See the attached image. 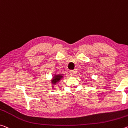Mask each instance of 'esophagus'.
<instances>
[{"label": "esophagus", "mask_w": 128, "mask_h": 128, "mask_svg": "<svg viewBox=\"0 0 128 128\" xmlns=\"http://www.w3.org/2000/svg\"><path fill=\"white\" fill-rule=\"evenodd\" d=\"M70 76H74V71L73 70H70Z\"/></svg>", "instance_id": "esophagus-1"}]
</instances>
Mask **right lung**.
Here are the masks:
<instances>
[{
    "mask_svg": "<svg viewBox=\"0 0 128 128\" xmlns=\"http://www.w3.org/2000/svg\"><path fill=\"white\" fill-rule=\"evenodd\" d=\"M62 74H56L54 76V78H52V83L53 85L56 84V83L58 82V81L61 80L62 78Z\"/></svg>",
    "mask_w": 128,
    "mask_h": 128,
    "instance_id": "1",
    "label": "right lung"
}]
</instances>
